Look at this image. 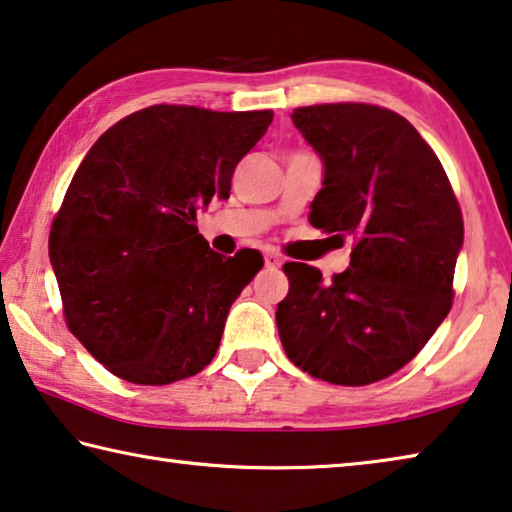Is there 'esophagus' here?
Instances as JSON below:
<instances>
[{
  "label": "esophagus",
  "mask_w": 512,
  "mask_h": 512,
  "mask_svg": "<svg viewBox=\"0 0 512 512\" xmlns=\"http://www.w3.org/2000/svg\"><path fill=\"white\" fill-rule=\"evenodd\" d=\"M265 265L267 267H279L281 265V258L274 254V251H267V254H265Z\"/></svg>",
  "instance_id": "1"
}]
</instances>
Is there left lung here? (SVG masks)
I'll list each match as a JSON object with an SVG mask.
<instances>
[{
    "label": "left lung",
    "instance_id": "8db88e82",
    "mask_svg": "<svg viewBox=\"0 0 512 512\" xmlns=\"http://www.w3.org/2000/svg\"><path fill=\"white\" fill-rule=\"evenodd\" d=\"M290 119L325 167L311 226L352 235L355 247L332 281L306 263L283 265L279 338L304 373L364 387L419 355L451 311L462 212L442 162L391 109L336 102Z\"/></svg>",
    "mask_w": 512,
    "mask_h": 512
}]
</instances>
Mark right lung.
I'll list each match as a JSON object with an SVG mask.
<instances>
[{"label": "right lung", "mask_w": 512, "mask_h": 512, "mask_svg": "<svg viewBox=\"0 0 512 512\" xmlns=\"http://www.w3.org/2000/svg\"><path fill=\"white\" fill-rule=\"evenodd\" d=\"M272 112L153 105L102 135L50 231L68 329L109 373L171 384L206 368L263 256L212 251L196 210L229 199Z\"/></svg>", "instance_id": "1"}]
</instances>
